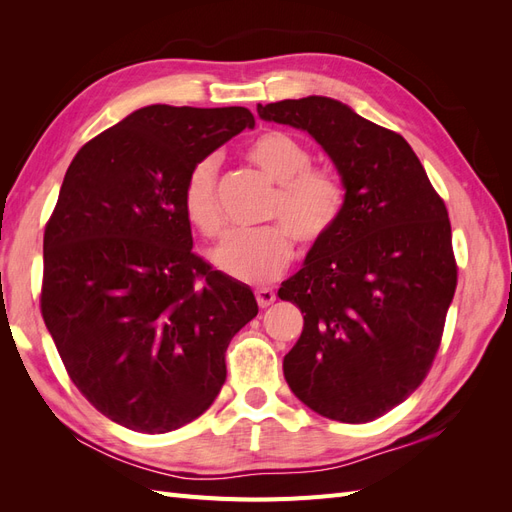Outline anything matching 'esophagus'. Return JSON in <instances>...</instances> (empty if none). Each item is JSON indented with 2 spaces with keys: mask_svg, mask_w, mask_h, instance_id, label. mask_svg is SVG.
Segmentation results:
<instances>
[{
  "mask_svg": "<svg viewBox=\"0 0 512 512\" xmlns=\"http://www.w3.org/2000/svg\"><path fill=\"white\" fill-rule=\"evenodd\" d=\"M275 299H277V297H275V292H273L271 288H258V290H256V301H258L260 307L273 305Z\"/></svg>",
  "mask_w": 512,
  "mask_h": 512,
  "instance_id": "1",
  "label": "esophagus"
}]
</instances>
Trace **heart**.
Listing matches in <instances>:
<instances>
[{"mask_svg":"<svg viewBox=\"0 0 512 512\" xmlns=\"http://www.w3.org/2000/svg\"><path fill=\"white\" fill-rule=\"evenodd\" d=\"M247 160L258 166L277 192L269 207V226L228 239L213 252L220 271L243 284H265L280 277L294 258L292 239L305 252L327 241L344 213V185L331 170L312 168V153L286 132H265L247 145ZM181 209L188 222L209 239L224 235L218 205V158L198 160L183 185Z\"/></svg>","mask_w":512,"mask_h":512,"instance_id":"obj_1","label":"heart"}]
</instances>
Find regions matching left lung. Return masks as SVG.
I'll use <instances>...</instances> for the list:
<instances>
[{
  "instance_id": "obj_1",
  "label": "left lung",
  "mask_w": 512,
  "mask_h": 512,
  "mask_svg": "<svg viewBox=\"0 0 512 512\" xmlns=\"http://www.w3.org/2000/svg\"><path fill=\"white\" fill-rule=\"evenodd\" d=\"M258 117L312 136L346 192L333 235L277 292L303 314L284 378L320 416L374 421L418 389L438 352L457 286L446 207L406 138L344 102L258 104Z\"/></svg>"
}]
</instances>
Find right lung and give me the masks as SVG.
Instances as JSON below:
<instances>
[{"label": "right lung", "mask_w": 512, "mask_h": 512, "mask_svg": "<svg viewBox=\"0 0 512 512\" xmlns=\"http://www.w3.org/2000/svg\"><path fill=\"white\" fill-rule=\"evenodd\" d=\"M254 115L151 104L76 153L44 230L42 318L72 382L113 423L166 433L226 380L224 352L258 314L250 286L192 252V166Z\"/></svg>", "instance_id": "obj_1"}]
</instances>
